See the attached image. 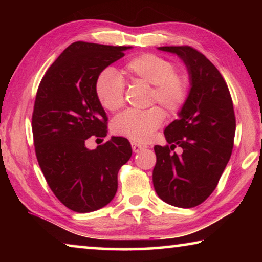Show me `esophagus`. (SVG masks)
I'll return each instance as SVG.
<instances>
[{"instance_id": "obj_1", "label": "esophagus", "mask_w": 262, "mask_h": 262, "mask_svg": "<svg viewBox=\"0 0 262 262\" xmlns=\"http://www.w3.org/2000/svg\"><path fill=\"white\" fill-rule=\"evenodd\" d=\"M145 148H147V147H145V145H142L140 143H136V142H132V149H133V151H134L135 154L140 152L141 150H143Z\"/></svg>"}]
</instances>
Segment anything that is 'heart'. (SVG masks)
I'll use <instances>...</instances> for the list:
<instances>
[{
    "mask_svg": "<svg viewBox=\"0 0 262 262\" xmlns=\"http://www.w3.org/2000/svg\"><path fill=\"white\" fill-rule=\"evenodd\" d=\"M123 72L130 81H142L152 85L150 103L158 101L167 112L177 113L188 97L189 82L184 74L176 72L170 60L151 53L137 55L127 62ZM95 94L105 110L114 112L121 108L125 82L114 69L106 68L98 74ZM163 111L154 106L144 111L127 110L112 121V132L134 142H148L164 121Z\"/></svg>",
    "mask_w": 262,
    "mask_h": 262,
    "instance_id": "obj_1",
    "label": "heart"
}]
</instances>
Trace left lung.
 <instances>
[{"instance_id":"obj_1","label":"left lung","mask_w":262,"mask_h":262,"mask_svg":"<svg viewBox=\"0 0 262 262\" xmlns=\"http://www.w3.org/2000/svg\"><path fill=\"white\" fill-rule=\"evenodd\" d=\"M159 51L176 54L189 76L188 97L168 125V145H155L156 165L152 183L168 205L192 208L214 192L233 148L236 118L227 83L207 57L189 46H164ZM183 149L181 155L172 153Z\"/></svg>"}]
</instances>
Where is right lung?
<instances>
[{
    "label": "right lung",
    "mask_w": 262,
    "mask_h": 262,
    "mask_svg": "<svg viewBox=\"0 0 262 262\" xmlns=\"http://www.w3.org/2000/svg\"><path fill=\"white\" fill-rule=\"evenodd\" d=\"M130 48L76 41L39 84L32 114L35 155L53 193L76 212L98 210L113 200L118 172L132 156L125 137L112 136L94 150L85 145L89 137L107 135L96 78Z\"/></svg>",
    "instance_id": "add662e5"
}]
</instances>
